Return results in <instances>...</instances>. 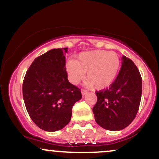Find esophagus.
<instances>
[{"instance_id": "esophagus-1", "label": "esophagus", "mask_w": 159, "mask_h": 159, "mask_svg": "<svg viewBox=\"0 0 159 159\" xmlns=\"http://www.w3.org/2000/svg\"><path fill=\"white\" fill-rule=\"evenodd\" d=\"M87 93V90H81V94H82V96H84Z\"/></svg>"}]
</instances>
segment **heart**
Here are the masks:
<instances>
[{
  "label": "heart",
  "mask_w": 159,
  "mask_h": 159,
  "mask_svg": "<svg viewBox=\"0 0 159 159\" xmlns=\"http://www.w3.org/2000/svg\"><path fill=\"white\" fill-rule=\"evenodd\" d=\"M121 61L118 54L106 50L80 53L75 61L66 63V70L69 81L77 85L85 77L87 87L103 90L110 87L119 74Z\"/></svg>",
  "instance_id": "obj_1"
}]
</instances>
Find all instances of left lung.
Masks as SVG:
<instances>
[{"mask_svg": "<svg viewBox=\"0 0 159 159\" xmlns=\"http://www.w3.org/2000/svg\"><path fill=\"white\" fill-rule=\"evenodd\" d=\"M97 102L93 107L95 120L103 129L120 131L134 120L139 109L142 78L132 60L122 57V66L108 88L96 92Z\"/></svg>", "mask_w": 159, "mask_h": 159, "instance_id": "1", "label": "left lung"}]
</instances>
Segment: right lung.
<instances>
[{
    "label": "right lung",
    "mask_w": 159,
    "mask_h": 159,
    "mask_svg": "<svg viewBox=\"0 0 159 159\" xmlns=\"http://www.w3.org/2000/svg\"><path fill=\"white\" fill-rule=\"evenodd\" d=\"M68 48H54L36 57L27 71L22 85L29 116L43 130L56 132L69 123L80 89L67 79L65 54Z\"/></svg>",
    "instance_id": "add662e5"
}]
</instances>
